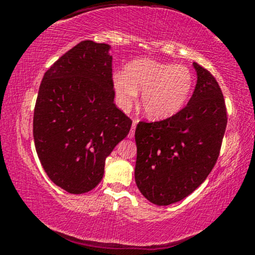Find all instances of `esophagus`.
<instances>
[{
  "mask_svg": "<svg viewBox=\"0 0 255 255\" xmlns=\"http://www.w3.org/2000/svg\"><path fill=\"white\" fill-rule=\"evenodd\" d=\"M136 125H137V120H134L133 121V125H131V128H130V130H129V134H128V137H134V134H135V127H136Z\"/></svg>",
  "mask_w": 255,
  "mask_h": 255,
  "instance_id": "obj_1",
  "label": "esophagus"
}]
</instances>
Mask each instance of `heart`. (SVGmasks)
Wrapping results in <instances>:
<instances>
[{"instance_id": "obj_1", "label": "heart", "mask_w": 255, "mask_h": 255, "mask_svg": "<svg viewBox=\"0 0 255 255\" xmlns=\"http://www.w3.org/2000/svg\"><path fill=\"white\" fill-rule=\"evenodd\" d=\"M193 86L191 69L183 64L137 60L114 75L119 104L128 109L142 91L141 109L151 120H164L182 109Z\"/></svg>"}]
</instances>
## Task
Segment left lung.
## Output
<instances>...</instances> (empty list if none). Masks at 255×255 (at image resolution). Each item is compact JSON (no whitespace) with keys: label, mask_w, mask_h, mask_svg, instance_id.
<instances>
[{"label":"left lung","mask_w":255,"mask_h":255,"mask_svg":"<svg viewBox=\"0 0 255 255\" xmlns=\"http://www.w3.org/2000/svg\"><path fill=\"white\" fill-rule=\"evenodd\" d=\"M198 81L188 104L162 121H140L135 129V182L152 204L188 197L217 162L227 128L223 93L215 77L193 63Z\"/></svg>","instance_id":"1"}]
</instances>
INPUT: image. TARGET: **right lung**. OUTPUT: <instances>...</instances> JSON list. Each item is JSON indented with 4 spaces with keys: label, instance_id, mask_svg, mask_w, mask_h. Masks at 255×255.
I'll list each match as a JSON object with an SVG mask.
<instances>
[{
    "label": "right lung",
    "instance_id": "1",
    "mask_svg": "<svg viewBox=\"0 0 255 255\" xmlns=\"http://www.w3.org/2000/svg\"><path fill=\"white\" fill-rule=\"evenodd\" d=\"M110 46L80 42L44 74L33 115L36 151L46 175L71 194L90 192L105 158L129 133L131 120L114 103Z\"/></svg>",
    "mask_w": 255,
    "mask_h": 255
}]
</instances>
